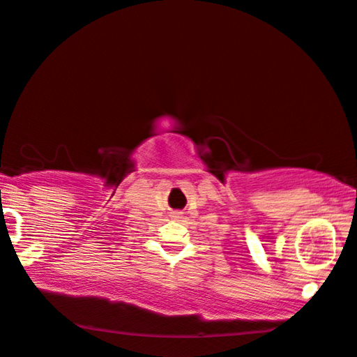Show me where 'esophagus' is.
I'll return each mask as SVG.
<instances>
[{
	"label": "esophagus",
	"instance_id": "esophagus-1",
	"mask_svg": "<svg viewBox=\"0 0 357 357\" xmlns=\"http://www.w3.org/2000/svg\"><path fill=\"white\" fill-rule=\"evenodd\" d=\"M170 217H172V219H175V220H180L183 217V213H182V211H174V213L170 214Z\"/></svg>",
	"mask_w": 357,
	"mask_h": 357
}]
</instances>
